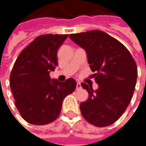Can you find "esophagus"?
I'll use <instances>...</instances> for the list:
<instances>
[{
  "instance_id": "1",
  "label": "esophagus",
  "mask_w": 146,
  "mask_h": 146,
  "mask_svg": "<svg viewBox=\"0 0 146 146\" xmlns=\"http://www.w3.org/2000/svg\"><path fill=\"white\" fill-rule=\"evenodd\" d=\"M81 84L80 83V82H77V84H76V90H80V89H81Z\"/></svg>"
}]
</instances>
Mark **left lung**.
I'll use <instances>...</instances> for the list:
<instances>
[{
  "label": "left lung",
  "mask_w": 146,
  "mask_h": 146,
  "mask_svg": "<svg viewBox=\"0 0 146 146\" xmlns=\"http://www.w3.org/2000/svg\"><path fill=\"white\" fill-rule=\"evenodd\" d=\"M69 38L85 49L92 75L99 87L82 83L88 92L80 103L83 117L92 125L104 127L117 121L125 112L133 95L138 76L136 62L119 40L100 30L70 35Z\"/></svg>",
  "instance_id": "1"
}]
</instances>
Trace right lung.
I'll return each instance as SVG.
<instances>
[{
	"mask_svg": "<svg viewBox=\"0 0 146 146\" xmlns=\"http://www.w3.org/2000/svg\"><path fill=\"white\" fill-rule=\"evenodd\" d=\"M67 35H44L17 57L10 74V88L21 117L32 125H46L60 113L63 100L75 90L76 81L52 80L58 66L57 52Z\"/></svg>",
	"mask_w": 146,
	"mask_h": 146,
	"instance_id": "1",
	"label": "right lung"
}]
</instances>
